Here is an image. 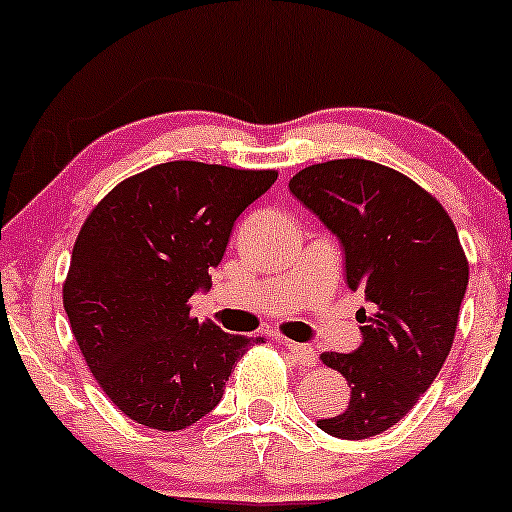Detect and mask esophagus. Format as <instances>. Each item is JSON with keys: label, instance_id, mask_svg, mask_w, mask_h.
Listing matches in <instances>:
<instances>
[{"label": "esophagus", "instance_id": "34e87169", "mask_svg": "<svg viewBox=\"0 0 512 512\" xmlns=\"http://www.w3.org/2000/svg\"><path fill=\"white\" fill-rule=\"evenodd\" d=\"M279 342H282L286 350H289V355L294 357V362L299 364V367H316L318 364V355L311 345H303V342H291L284 338Z\"/></svg>", "mask_w": 512, "mask_h": 512}]
</instances>
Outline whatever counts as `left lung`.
<instances>
[{"label": "left lung", "instance_id": "8db88e82", "mask_svg": "<svg viewBox=\"0 0 512 512\" xmlns=\"http://www.w3.org/2000/svg\"><path fill=\"white\" fill-rule=\"evenodd\" d=\"M291 194L345 252V279L367 308L357 350L320 359L352 386L350 403L318 428L364 440L393 428L430 389L452 350L469 262L440 201L372 160H330L301 170Z\"/></svg>", "mask_w": 512, "mask_h": 512}]
</instances>
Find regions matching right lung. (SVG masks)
I'll use <instances>...</instances> for the list:
<instances>
[{"instance_id":"add662e5","label":"right lung","mask_w":512,"mask_h":512,"mask_svg":"<svg viewBox=\"0 0 512 512\" xmlns=\"http://www.w3.org/2000/svg\"><path fill=\"white\" fill-rule=\"evenodd\" d=\"M277 182L274 170L177 160L128 177L89 213L63 286L89 372L121 413L184 430L218 406L233 364L262 338L189 313L211 289L233 223Z\"/></svg>"}]
</instances>
